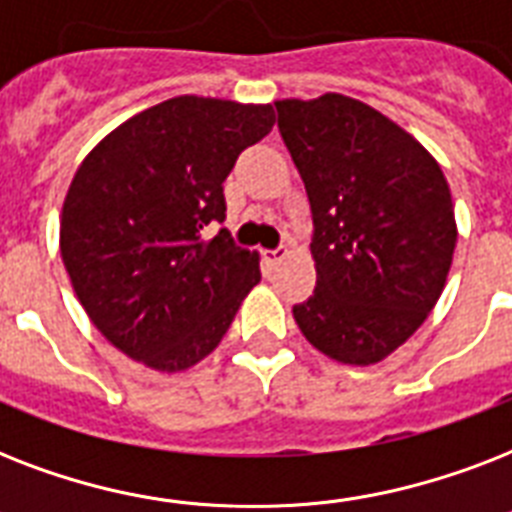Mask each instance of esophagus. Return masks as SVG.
<instances>
[{
  "mask_svg": "<svg viewBox=\"0 0 512 512\" xmlns=\"http://www.w3.org/2000/svg\"><path fill=\"white\" fill-rule=\"evenodd\" d=\"M263 257H265V263H268V265H279L281 260L287 257V249H284V247H279V249H265Z\"/></svg>",
  "mask_w": 512,
  "mask_h": 512,
  "instance_id": "1",
  "label": "esophagus"
}]
</instances>
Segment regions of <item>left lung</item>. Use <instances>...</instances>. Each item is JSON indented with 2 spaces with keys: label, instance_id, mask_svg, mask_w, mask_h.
<instances>
[{
  "label": "left lung",
  "instance_id": "1",
  "mask_svg": "<svg viewBox=\"0 0 512 512\" xmlns=\"http://www.w3.org/2000/svg\"><path fill=\"white\" fill-rule=\"evenodd\" d=\"M313 212L316 289L292 308L324 356L372 366L428 319L452 268V191L404 127L340 92L276 100Z\"/></svg>",
  "mask_w": 512,
  "mask_h": 512
}]
</instances>
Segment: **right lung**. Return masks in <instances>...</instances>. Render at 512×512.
Instances as JSON below:
<instances>
[{
	"instance_id": "1",
	"label": "right lung",
	"mask_w": 512,
	"mask_h": 512,
	"mask_svg": "<svg viewBox=\"0 0 512 512\" xmlns=\"http://www.w3.org/2000/svg\"><path fill=\"white\" fill-rule=\"evenodd\" d=\"M273 122L271 103L180 95L119 124L79 164L60 255L84 313L132 361L191 369L260 281L257 252L204 228L225 220V177Z\"/></svg>"
}]
</instances>
